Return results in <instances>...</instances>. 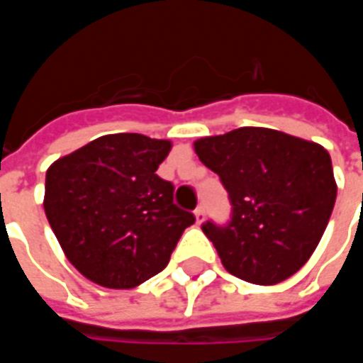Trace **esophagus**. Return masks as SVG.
<instances>
[{
	"mask_svg": "<svg viewBox=\"0 0 363 363\" xmlns=\"http://www.w3.org/2000/svg\"><path fill=\"white\" fill-rule=\"evenodd\" d=\"M194 218H196V223H198V225H200V223H204L206 212H204V208H202V206H200V208H196V210H194Z\"/></svg>",
	"mask_w": 363,
	"mask_h": 363,
	"instance_id": "esophagus-1",
	"label": "esophagus"
}]
</instances>
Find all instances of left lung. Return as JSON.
Segmentation results:
<instances>
[{"mask_svg": "<svg viewBox=\"0 0 363 363\" xmlns=\"http://www.w3.org/2000/svg\"><path fill=\"white\" fill-rule=\"evenodd\" d=\"M220 174L233 206L228 228L202 231L229 274L272 286L303 267L327 229L336 200L328 151L270 128H237L194 142Z\"/></svg>", "mask_w": 363, "mask_h": 363, "instance_id": "1", "label": "left lung"}]
</instances>
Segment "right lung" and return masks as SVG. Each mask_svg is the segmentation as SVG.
Here are the masks:
<instances>
[{"mask_svg": "<svg viewBox=\"0 0 363 363\" xmlns=\"http://www.w3.org/2000/svg\"><path fill=\"white\" fill-rule=\"evenodd\" d=\"M173 143L101 135L46 171L44 212L66 259L103 288L132 289L169 264L194 216L155 171Z\"/></svg>", "mask_w": 363, "mask_h": 363, "instance_id": "obj_1", "label": "right lung"}]
</instances>
